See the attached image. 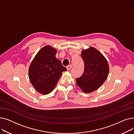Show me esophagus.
Segmentation results:
<instances>
[{
	"label": "esophagus",
	"mask_w": 134,
	"mask_h": 134,
	"mask_svg": "<svg viewBox=\"0 0 134 134\" xmlns=\"http://www.w3.org/2000/svg\"><path fill=\"white\" fill-rule=\"evenodd\" d=\"M72 67H73V66L72 65H69L67 66V70H71L72 68Z\"/></svg>",
	"instance_id": "esophagus-1"
}]
</instances>
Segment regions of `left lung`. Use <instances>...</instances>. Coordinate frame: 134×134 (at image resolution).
Wrapping results in <instances>:
<instances>
[{"mask_svg": "<svg viewBox=\"0 0 134 134\" xmlns=\"http://www.w3.org/2000/svg\"><path fill=\"white\" fill-rule=\"evenodd\" d=\"M84 62V72L76 79L78 86L85 93L97 90L106 80L109 72L108 62L103 55L93 47L81 52Z\"/></svg>", "mask_w": 134, "mask_h": 134, "instance_id": "1", "label": "left lung"}]
</instances>
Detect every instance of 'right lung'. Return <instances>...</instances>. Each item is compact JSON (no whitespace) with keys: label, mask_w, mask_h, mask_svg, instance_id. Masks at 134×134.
Masks as SVG:
<instances>
[{"label":"right lung","mask_w":134,"mask_h":134,"mask_svg":"<svg viewBox=\"0 0 134 134\" xmlns=\"http://www.w3.org/2000/svg\"><path fill=\"white\" fill-rule=\"evenodd\" d=\"M56 50L50 46L42 48L35 56L29 68V77L32 86L42 94L51 93L57 84L62 73L67 71L55 58Z\"/></svg>","instance_id":"add662e5"}]
</instances>
